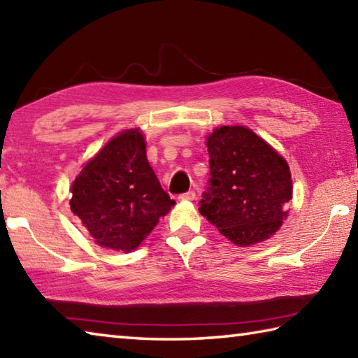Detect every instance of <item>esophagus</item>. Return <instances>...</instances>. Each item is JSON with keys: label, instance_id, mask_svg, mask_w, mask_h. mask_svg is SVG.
<instances>
[{"label": "esophagus", "instance_id": "obj_1", "mask_svg": "<svg viewBox=\"0 0 358 358\" xmlns=\"http://www.w3.org/2000/svg\"><path fill=\"white\" fill-rule=\"evenodd\" d=\"M180 199H181V200H194V199H196V192H194V191H187V192H185V194H181Z\"/></svg>", "mask_w": 358, "mask_h": 358}]
</instances>
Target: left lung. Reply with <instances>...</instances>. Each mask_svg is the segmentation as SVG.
<instances>
[{"label": "left lung", "instance_id": "1", "mask_svg": "<svg viewBox=\"0 0 358 358\" xmlns=\"http://www.w3.org/2000/svg\"><path fill=\"white\" fill-rule=\"evenodd\" d=\"M210 180L199 211L238 245L280 229L292 196L289 167L268 142L244 127H220L208 138Z\"/></svg>", "mask_w": 358, "mask_h": 358}]
</instances>
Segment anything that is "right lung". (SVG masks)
<instances>
[{
  "label": "right lung",
  "instance_id": "add662e5",
  "mask_svg": "<svg viewBox=\"0 0 358 358\" xmlns=\"http://www.w3.org/2000/svg\"><path fill=\"white\" fill-rule=\"evenodd\" d=\"M173 203L148 164L139 129L109 141L71 185V211L96 244L114 250H134Z\"/></svg>",
  "mask_w": 358,
  "mask_h": 358
}]
</instances>
